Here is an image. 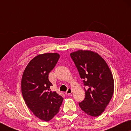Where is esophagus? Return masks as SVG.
I'll return each mask as SVG.
<instances>
[{
    "instance_id": "obj_1",
    "label": "esophagus",
    "mask_w": 131,
    "mask_h": 131,
    "mask_svg": "<svg viewBox=\"0 0 131 131\" xmlns=\"http://www.w3.org/2000/svg\"><path fill=\"white\" fill-rule=\"evenodd\" d=\"M71 93H72V89L70 88H68L67 90V91L66 92V94H67V95H70V94H71Z\"/></svg>"
}]
</instances>
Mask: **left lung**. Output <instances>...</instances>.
Masks as SVG:
<instances>
[{
    "label": "left lung",
    "mask_w": 131,
    "mask_h": 131,
    "mask_svg": "<svg viewBox=\"0 0 131 131\" xmlns=\"http://www.w3.org/2000/svg\"><path fill=\"white\" fill-rule=\"evenodd\" d=\"M81 79L85 97L79 102L81 109L92 116L100 115L109 104L114 91V81L107 64L99 54L89 50L70 54Z\"/></svg>",
    "instance_id": "8db88e82"
}]
</instances>
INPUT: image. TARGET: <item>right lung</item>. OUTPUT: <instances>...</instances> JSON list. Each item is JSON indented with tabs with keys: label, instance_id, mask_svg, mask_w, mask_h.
Wrapping results in <instances>:
<instances>
[{
	"label": "right lung",
	"instance_id": "right-lung-1",
	"mask_svg": "<svg viewBox=\"0 0 131 131\" xmlns=\"http://www.w3.org/2000/svg\"><path fill=\"white\" fill-rule=\"evenodd\" d=\"M60 58L58 53H45L33 58L21 78V93L28 108L39 119L49 121L59 111L63 98L50 91L49 74Z\"/></svg>",
	"mask_w": 131,
	"mask_h": 131
}]
</instances>
